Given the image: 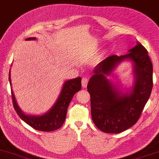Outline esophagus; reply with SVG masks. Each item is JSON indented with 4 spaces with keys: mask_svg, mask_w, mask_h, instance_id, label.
Segmentation results:
<instances>
[{
    "mask_svg": "<svg viewBox=\"0 0 159 159\" xmlns=\"http://www.w3.org/2000/svg\"><path fill=\"white\" fill-rule=\"evenodd\" d=\"M88 82H89V78H82V81H81L82 87H83L84 88L87 87V86L88 84Z\"/></svg>",
    "mask_w": 159,
    "mask_h": 159,
    "instance_id": "obj_1",
    "label": "esophagus"
}]
</instances>
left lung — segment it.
<instances>
[{
	"instance_id": "obj_1",
	"label": "left lung",
	"mask_w": 159,
	"mask_h": 159,
	"mask_svg": "<svg viewBox=\"0 0 159 159\" xmlns=\"http://www.w3.org/2000/svg\"><path fill=\"white\" fill-rule=\"evenodd\" d=\"M118 57L111 55L95 66L87 85L91 115L97 127L107 133H119L138 121L152 89V64L141 43ZM131 59L134 63L136 82L129 95H122L106 77L118 62Z\"/></svg>"
}]
</instances>
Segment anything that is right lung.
Masks as SVG:
<instances>
[{"label": "right lung", "instance_id": "obj_1", "mask_svg": "<svg viewBox=\"0 0 159 159\" xmlns=\"http://www.w3.org/2000/svg\"><path fill=\"white\" fill-rule=\"evenodd\" d=\"M26 40H35V38H28ZM9 80L11 84L10 76L9 77ZM81 88V78L80 77L65 82L61 94L53 107L48 112L41 116H30L25 115L18 107L12 90L11 94L13 107L19 117L30 127L40 131H53L60 128L64 123L69 104L74 95L79 91Z\"/></svg>", "mask_w": 159, "mask_h": 159}]
</instances>
